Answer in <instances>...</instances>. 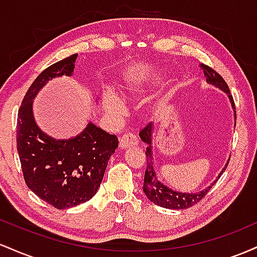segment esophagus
Segmentation results:
<instances>
[{"instance_id":"obj_1","label":"esophagus","mask_w":257,"mask_h":257,"mask_svg":"<svg viewBox=\"0 0 257 257\" xmlns=\"http://www.w3.org/2000/svg\"><path fill=\"white\" fill-rule=\"evenodd\" d=\"M138 145V138L135 137L133 133H126L119 139V147L120 149H128V147L137 146Z\"/></svg>"}]
</instances>
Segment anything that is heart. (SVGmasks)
I'll use <instances>...</instances> for the list:
<instances>
[{"label": "heart", "mask_w": 257, "mask_h": 257, "mask_svg": "<svg viewBox=\"0 0 257 257\" xmlns=\"http://www.w3.org/2000/svg\"><path fill=\"white\" fill-rule=\"evenodd\" d=\"M135 82V78L133 77V76H129L128 77V81H126V83H128L129 87H132L133 83ZM118 100L114 95H112V94H108V95H106L105 98V106L106 108H108V110H113V108H117L118 107Z\"/></svg>", "instance_id": "obj_1"}]
</instances>
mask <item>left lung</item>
<instances>
[{"mask_svg":"<svg viewBox=\"0 0 257 257\" xmlns=\"http://www.w3.org/2000/svg\"><path fill=\"white\" fill-rule=\"evenodd\" d=\"M200 67H202L203 72H204L206 82H208L209 84L214 85V87L219 88V89H221L222 91H225L227 95H228V99L229 101H231L233 112H234V118H235L234 101H233L231 93H229V88L225 82V79L221 77L215 70L211 69V67L206 66L204 64H200ZM152 132H153L152 123H149L143 131L139 133V137H140L141 140H143L147 145L146 147L147 166H146L145 179H144V186H143L144 193L146 194L147 198L151 200L152 203L162 206V208H166V209L191 208V206L196 204V203H198L199 200L209 192V190L216 184V181L220 179V176L222 175V173L225 172L227 166H228L229 158L228 161H227V163L225 164V167H223V169L220 172L216 180H215L214 182H211L210 186H208L205 190H202L199 191V192H194V193L178 192V191H174L172 188L168 187V186L162 184V182L157 179V176H156V170H155V166H153V157H152Z\"/></svg>","mask_w":257,"mask_h":257,"instance_id":"8db88e82","label":"left lung"}]
</instances>
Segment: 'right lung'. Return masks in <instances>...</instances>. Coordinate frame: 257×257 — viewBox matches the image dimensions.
<instances>
[{
	"label": "right lung",
	"mask_w": 257,
	"mask_h": 257,
	"mask_svg": "<svg viewBox=\"0 0 257 257\" xmlns=\"http://www.w3.org/2000/svg\"><path fill=\"white\" fill-rule=\"evenodd\" d=\"M77 54L47 67L26 91L18 112L17 150L28 187L54 208H73L96 193L118 139L89 122L70 139H54L40 129L34 99L49 79L72 76Z\"/></svg>",
	"instance_id": "obj_1"
}]
</instances>
